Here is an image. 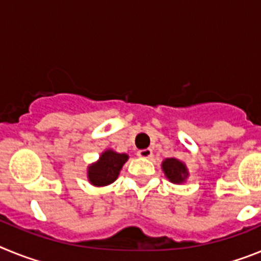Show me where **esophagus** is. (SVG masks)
I'll use <instances>...</instances> for the list:
<instances>
[{"label":"esophagus","instance_id":"1","mask_svg":"<svg viewBox=\"0 0 261 261\" xmlns=\"http://www.w3.org/2000/svg\"><path fill=\"white\" fill-rule=\"evenodd\" d=\"M137 155L140 158H151L153 155V150L151 149H144V150H138Z\"/></svg>","mask_w":261,"mask_h":261}]
</instances>
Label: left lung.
<instances>
[{"label":"left lung","instance_id":"left-lung-1","mask_svg":"<svg viewBox=\"0 0 261 261\" xmlns=\"http://www.w3.org/2000/svg\"><path fill=\"white\" fill-rule=\"evenodd\" d=\"M162 171L165 172V176L168 180L174 184L186 183L190 176L186 163L177 158H166L162 162Z\"/></svg>","mask_w":261,"mask_h":261}]
</instances>
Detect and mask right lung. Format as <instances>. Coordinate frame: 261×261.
<instances>
[{
	"mask_svg": "<svg viewBox=\"0 0 261 261\" xmlns=\"http://www.w3.org/2000/svg\"><path fill=\"white\" fill-rule=\"evenodd\" d=\"M128 154H120L112 149L103 151L96 162L87 167V180L94 187H106L114 183L119 177Z\"/></svg>",
	"mask_w": 261,
	"mask_h": 261,
	"instance_id": "right-lung-1",
	"label": "right lung"
}]
</instances>
